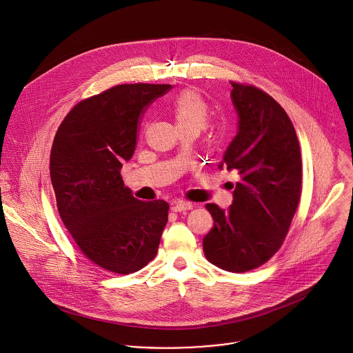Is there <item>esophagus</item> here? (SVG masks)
I'll use <instances>...</instances> for the list:
<instances>
[{"label": "esophagus", "mask_w": 353, "mask_h": 353, "mask_svg": "<svg viewBox=\"0 0 353 353\" xmlns=\"http://www.w3.org/2000/svg\"><path fill=\"white\" fill-rule=\"evenodd\" d=\"M194 204L192 203H185V201H174L172 203V211L173 212H181V211H187V210H192Z\"/></svg>", "instance_id": "obj_1"}]
</instances>
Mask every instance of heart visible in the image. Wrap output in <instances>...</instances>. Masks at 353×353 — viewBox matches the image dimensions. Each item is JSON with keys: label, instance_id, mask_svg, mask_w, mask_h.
Masks as SVG:
<instances>
[{"label": "heart", "instance_id": "b5f03b06", "mask_svg": "<svg viewBox=\"0 0 353 353\" xmlns=\"http://www.w3.org/2000/svg\"><path fill=\"white\" fill-rule=\"evenodd\" d=\"M180 130H203L211 116L207 100L196 90L180 92L168 108Z\"/></svg>", "mask_w": 353, "mask_h": 353}]
</instances>
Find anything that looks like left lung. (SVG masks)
I'll return each mask as SVG.
<instances>
[{"label":"left lung","instance_id":"left-lung-1","mask_svg":"<svg viewBox=\"0 0 353 353\" xmlns=\"http://www.w3.org/2000/svg\"><path fill=\"white\" fill-rule=\"evenodd\" d=\"M239 132L219 168L240 181L228 210L207 204L214 226L203 240L210 263L229 272L265 264L281 248L301 196V155L294 127L267 92L230 82Z\"/></svg>","mask_w":353,"mask_h":353}]
</instances>
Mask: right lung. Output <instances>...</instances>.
<instances>
[{"mask_svg": "<svg viewBox=\"0 0 353 353\" xmlns=\"http://www.w3.org/2000/svg\"><path fill=\"white\" fill-rule=\"evenodd\" d=\"M170 89L123 83L86 97L53 141L50 179L60 218L82 254L113 274H132L152 261L168 223L166 201L134 198L120 170L134 155L143 112Z\"/></svg>", "mask_w": 353, "mask_h": 353, "instance_id": "right-lung-1", "label": "right lung"}]
</instances>
